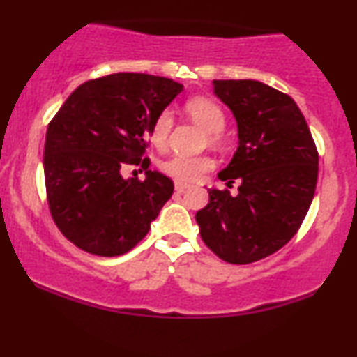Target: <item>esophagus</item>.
Wrapping results in <instances>:
<instances>
[{
    "instance_id": "esophagus-1",
    "label": "esophagus",
    "mask_w": 357,
    "mask_h": 357,
    "mask_svg": "<svg viewBox=\"0 0 357 357\" xmlns=\"http://www.w3.org/2000/svg\"><path fill=\"white\" fill-rule=\"evenodd\" d=\"M190 184H184V183H174V190H176V192H179V195H181V192H184V191H188L190 190Z\"/></svg>"
}]
</instances>
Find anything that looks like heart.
Returning <instances> with one entry per match:
<instances>
[{
	"label": "heart",
	"instance_id": "b5f03b06",
	"mask_svg": "<svg viewBox=\"0 0 357 357\" xmlns=\"http://www.w3.org/2000/svg\"><path fill=\"white\" fill-rule=\"evenodd\" d=\"M184 110L196 124H199L204 130L210 132L211 144H221V130L227 124V116L218 102L208 97H192L186 100ZM174 119L169 110H162L155 117L153 127H151V142L162 149L167 144L171 129H173ZM162 171L179 183H192L202 179L208 171L213 169V159L210 155H184L174 154L162 162Z\"/></svg>",
	"mask_w": 357,
	"mask_h": 357
}]
</instances>
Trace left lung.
<instances>
[{
    "instance_id": "8db88e82",
    "label": "left lung",
    "mask_w": 357,
    "mask_h": 357,
    "mask_svg": "<svg viewBox=\"0 0 357 357\" xmlns=\"http://www.w3.org/2000/svg\"><path fill=\"white\" fill-rule=\"evenodd\" d=\"M238 124V149L218 174L238 195L208 190L199 235L221 260L247 265L272 255L301 228L317 184L319 153L292 97L257 80H215Z\"/></svg>"
}]
</instances>
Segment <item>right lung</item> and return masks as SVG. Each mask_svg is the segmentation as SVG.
<instances>
[{"label": "right lung", "mask_w": 357, "mask_h": 357, "mask_svg": "<svg viewBox=\"0 0 357 357\" xmlns=\"http://www.w3.org/2000/svg\"><path fill=\"white\" fill-rule=\"evenodd\" d=\"M181 90L166 77L110 73L77 87L52 119L43 151L48 208L75 247L117 257L147 235L174 184L142 155L155 117ZM130 165L146 179L124 180Z\"/></svg>", "instance_id": "1"}]
</instances>
